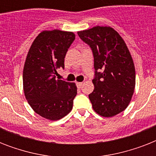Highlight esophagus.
<instances>
[{
    "label": "esophagus",
    "instance_id": "esophagus-1",
    "mask_svg": "<svg viewBox=\"0 0 156 156\" xmlns=\"http://www.w3.org/2000/svg\"><path fill=\"white\" fill-rule=\"evenodd\" d=\"M76 85H77V87H78V88H81L82 87H83V83H76Z\"/></svg>",
    "mask_w": 156,
    "mask_h": 156
}]
</instances>
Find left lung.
I'll use <instances>...</instances> for the list:
<instances>
[{"mask_svg":"<svg viewBox=\"0 0 156 156\" xmlns=\"http://www.w3.org/2000/svg\"><path fill=\"white\" fill-rule=\"evenodd\" d=\"M94 56V90L89 95L94 111L112 117L128 107L135 87V68L124 40L110 27L78 31ZM101 71V72H99Z\"/></svg>","mask_w":156,"mask_h":156,"instance_id":"obj_1","label":"left lung"}]
</instances>
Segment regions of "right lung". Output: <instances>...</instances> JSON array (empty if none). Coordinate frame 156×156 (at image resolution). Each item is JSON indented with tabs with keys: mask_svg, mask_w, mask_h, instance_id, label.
Wrapping results in <instances>:
<instances>
[{
	"mask_svg": "<svg viewBox=\"0 0 156 156\" xmlns=\"http://www.w3.org/2000/svg\"><path fill=\"white\" fill-rule=\"evenodd\" d=\"M75 35L60 30H44L33 41L23 73V90L31 108L44 118L57 121L73 108L77 95L74 83L56 78L65 67V56Z\"/></svg>",
	"mask_w": 156,
	"mask_h": 156,
	"instance_id": "add662e5",
	"label": "right lung"
}]
</instances>
